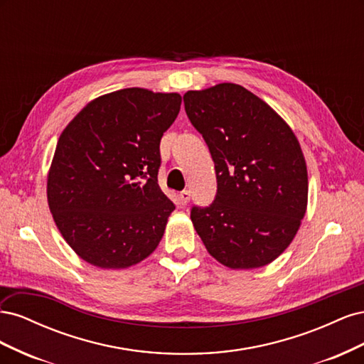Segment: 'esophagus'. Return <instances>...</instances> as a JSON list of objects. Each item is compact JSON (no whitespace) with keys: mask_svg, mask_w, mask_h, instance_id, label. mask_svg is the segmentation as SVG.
Returning <instances> with one entry per match:
<instances>
[{"mask_svg":"<svg viewBox=\"0 0 364 364\" xmlns=\"http://www.w3.org/2000/svg\"><path fill=\"white\" fill-rule=\"evenodd\" d=\"M190 197H191L190 191H188V190H183V191L179 194V202H181V205L185 206L186 203H188V202H190Z\"/></svg>","mask_w":364,"mask_h":364,"instance_id":"1","label":"esophagus"}]
</instances>
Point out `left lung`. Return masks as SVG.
I'll use <instances>...</instances> for the list:
<instances>
[{
	"label": "left lung",
	"instance_id": "1",
	"mask_svg": "<svg viewBox=\"0 0 364 364\" xmlns=\"http://www.w3.org/2000/svg\"><path fill=\"white\" fill-rule=\"evenodd\" d=\"M185 112L215 164L214 202L191 209L209 255L229 269H258L290 246L306 211L308 174L290 126L235 83L183 95Z\"/></svg>",
	"mask_w": 364,
	"mask_h": 364
}]
</instances>
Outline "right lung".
<instances>
[{"label": "right lung", "mask_w": 364, "mask_h": 364, "mask_svg": "<svg viewBox=\"0 0 364 364\" xmlns=\"http://www.w3.org/2000/svg\"><path fill=\"white\" fill-rule=\"evenodd\" d=\"M178 92L126 87L97 97L63 129L47 179L54 223L100 269L146 259L174 205L158 185L159 142L181 111Z\"/></svg>", "instance_id": "right-lung-1"}]
</instances>
